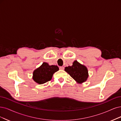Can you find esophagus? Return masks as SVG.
Wrapping results in <instances>:
<instances>
[{
  "label": "esophagus",
  "mask_w": 121,
  "mask_h": 121,
  "mask_svg": "<svg viewBox=\"0 0 121 121\" xmlns=\"http://www.w3.org/2000/svg\"><path fill=\"white\" fill-rule=\"evenodd\" d=\"M59 69L60 70H63L64 69V67H63V66H61V67H59Z\"/></svg>",
  "instance_id": "obj_1"
}]
</instances>
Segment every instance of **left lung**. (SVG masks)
<instances>
[{"label": "left lung", "instance_id": "1", "mask_svg": "<svg viewBox=\"0 0 121 121\" xmlns=\"http://www.w3.org/2000/svg\"><path fill=\"white\" fill-rule=\"evenodd\" d=\"M65 71L78 84L86 82L89 77L88 69L84 65L80 64L77 60H75L73 65L66 67Z\"/></svg>", "mask_w": 121, "mask_h": 121}]
</instances>
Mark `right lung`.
<instances>
[{
	"instance_id": "add662e5",
	"label": "right lung",
	"mask_w": 121,
	"mask_h": 121,
	"mask_svg": "<svg viewBox=\"0 0 121 121\" xmlns=\"http://www.w3.org/2000/svg\"><path fill=\"white\" fill-rule=\"evenodd\" d=\"M59 70L56 65H49L46 62H43L39 67L33 72L32 79L38 84H42L51 80L53 75Z\"/></svg>"
}]
</instances>
